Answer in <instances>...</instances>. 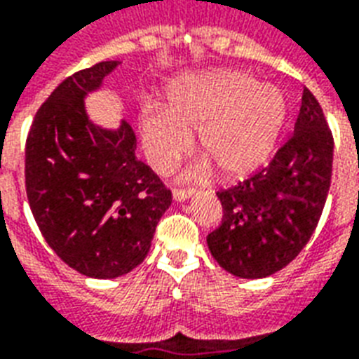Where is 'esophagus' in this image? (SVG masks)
<instances>
[{
    "label": "esophagus",
    "instance_id": "1",
    "mask_svg": "<svg viewBox=\"0 0 359 359\" xmlns=\"http://www.w3.org/2000/svg\"><path fill=\"white\" fill-rule=\"evenodd\" d=\"M173 198L175 201H188L190 198H194V190H175Z\"/></svg>",
    "mask_w": 359,
    "mask_h": 359
}]
</instances>
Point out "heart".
<instances>
[{"mask_svg": "<svg viewBox=\"0 0 359 359\" xmlns=\"http://www.w3.org/2000/svg\"><path fill=\"white\" fill-rule=\"evenodd\" d=\"M288 116L286 95L275 84H259L245 71H209L171 84L168 105L144 107L139 126L150 163L160 173L173 168L198 134L199 150L226 180L258 171L277 144ZM201 161L196 173H207Z\"/></svg>", "mask_w": 359, "mask_h": 359, "instance_id": "obj_1", "label": "heart"}]
</instances>
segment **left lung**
Masks as SVG:
<instances>
[{
  "instance_id": "8db88e82",
  "label": "left lung",
  "mask_w": 359,
  "mask_h": 359,
  "mask_svg": "<svg viewBox=\"0 0 359 359\" xmlns=\"http://www.w3.org/2000/svg\"><path fill=\"white\" fill-rule=\"evenodd\" d=\"M332 163V131L305 88L294 137L267 168L216 194L224 216L207 246L218 265L239 278H264L286 267L316 229Z\"/></svg>"
}]
</instances>
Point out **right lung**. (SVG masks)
<instances>
[{"label": "right lung", "instance_id": "obj_1", "mask_svg": "<svg viewBox=\"0 0 359 359\" xmlns=\"http://www.w3.org/2000/svg\"><path fill=\"white\" fill-rule=\"evenodd\" d=\"M120 62L67 76L41 105L26 141L29 209L60 259L92 278L122 277L143 264L171 191L137 160L128 120H90L86 97Z\"/></svg>", "mask_w": 359, "mask_h": 359}]
</instances>
